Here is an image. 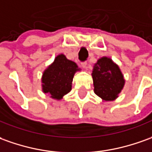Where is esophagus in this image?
Returning <instances> with one entry per match:
<instances>
[{"instance_id":"1","label":"esophagus","mask_w":152,"mask_h":152,"mask_svg":"<svg viewBox=\"0 0 152 152\" xmlns=\"http://www.w3.org/2000/svg\"><path fill=\"white\" fill-rule=\"evenodd\" d=\"M81 65L83 69H86L87 68V62L86 61H84V62H82L81 63Z\"/></svg>"}]
</instances>
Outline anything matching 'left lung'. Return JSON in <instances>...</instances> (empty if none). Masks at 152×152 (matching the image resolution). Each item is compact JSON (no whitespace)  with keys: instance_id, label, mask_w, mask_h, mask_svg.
<instances>
[{"instance_id":"left-lung-1","label":"left lung","mask_w":152,"mask_h":152,"mask_svg":"<svg viewBox=\"0 0 152 152\" xmlns=\"http://www.w3.org/2000/svg\"><path fill=\"white\" fill-rule=\"evenodd\" d=\"M94 93L103 101H113L124 87L125 80L118 64L107 57H102L92 73Z\"/></svg>"}]
</instances>
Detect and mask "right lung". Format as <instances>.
<instances>
[{
    "label": "right lung",
    "instance_id": "add662e5",
    "mask_svg": "<svg viewBox=\"0 0 152 152\" xmlns=\"http://www.w3.org/2000/svg\"><path fill=\"white\" fill-rule=\"evenodd\" d=\"M79 70L76 63L68 59L64 54H58L43 73V92L54 99H62L72 89L74 74Z\"/></svg>",
    "mask_w": 152,
    "mask_h": 152
}]
</instances>
